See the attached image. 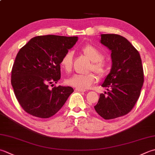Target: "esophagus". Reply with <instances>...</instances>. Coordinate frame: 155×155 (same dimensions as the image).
Masks as SVG:
<instances>
[{"instance_id": "1", "label": "esophagus", "mask_w": 155, "mask_h": 155, "mask_svg": "<svg viewBox=\"0 0 155 155\" xmlns=\"http://www.w3.org/2000/svg\"><path fill=\"white\" fill-rule=\"evenodd\" d=\"M75 90L77 91H79V92H85L86 90L85 89H78V88H76Z\"/></svg>"}]
</instances>
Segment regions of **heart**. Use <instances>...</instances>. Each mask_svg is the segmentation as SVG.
Here are the masks:
<instances>
[{
  "label": "heart",
  "mask_w": 155,
  "mask_h": 155,
  "mask_svg": "<svg viewBox=\"0 0 155 155\" xmlns=\"http://www.w3.org/2000/svg\"><path fill=\"white\" fill-rule=\"evenodd\" d=\"M81 51L92 62L91 70L95 71L101 77L104 76L107 72V63L104 60V55L101 51L92 45L87 44L81 48ZM72 51H68L60 60V66L66 72H70L72 67ZM98 77L95 73L91 72L87 74H75L68 79L66 83L68 85L78 89H87L96 83Z\"/></svg>",
  "instance_id": "obj_1"
}]
</instances>
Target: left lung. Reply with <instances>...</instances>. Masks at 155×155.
<instances>
[{
    "mask_svg": "<svg viewBox=\"0 0 155 155\" xmlns=\"http://www.w3.org/2000/svg\"><path fill=\"white\" fill-rule=\"evenodd\" d=\"M100 42L111 50L112 66L101 84L108 92L99 95L94 108L105 120H111L125 116L134 107L143 85V67L140 54L125 38L101 34Z\"/></svg>",
    "mask_w": 155,
    "mask_h": 155,
    "instance_id": "obj_1",
    "label": "left lung"
}]
</instances>
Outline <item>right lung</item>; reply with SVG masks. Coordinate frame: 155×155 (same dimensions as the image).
<instances>
[{
	"instance_id": "1",
	"label": "right lung",
	"mask_w": 155,
	"mask_h": 155,
	"mask_svg": "<svg viewBox=\"0 0 155 155\" xmlns=\"http://www.w3.org/2000/svg\"><path fill=\"white\" fill-rule=\"evenodd\" d=\"M78 37L47 35L27 42L17 54L11 71L15 97L25 111L48 118L62 108L74 91L71 87L49 84L60 78V60L74 46Z\"/></svg>"
}]
</instances>
